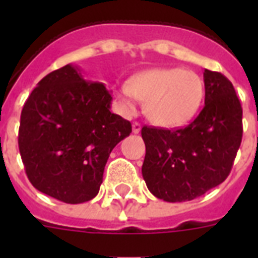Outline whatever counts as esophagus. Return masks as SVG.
Listing matches in <instances>:
<instances>
[{
    "label": "esophagus",
    "instance_id": "1",
    "mask_svg": "<svg viewBox=\"0 0 258 258\" xmlns=\"http://www.w3.org/2000/svg\"><path fill=\"white\" fill-rule=\"evenodd\" d=\"M142 130V125L139 124V123H137V121H134L133 123V133L134 134H139L141 133Z\"/></svg>",
    "mask_w": 258,
    "mask_h": 258
}]
</instances>
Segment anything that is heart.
<instances>
[{
  "label": "heart",
  "instance_id": "b5f03b06",
  "mask_svg": "<svg viewBox=\"0 0 258 258\" xmlns=\"http://www.w3.org/2000/svg\"><path fill=\"white\" fill-rule=\"evenodd\" d=\"M115 95L125 113L133 112L139 99L145 101L150 121L174 128L187 124L198 113L205 99V84L192 71L153 68L116 84Z\"/></svg>",
  "mask_w": 258,
  "mask_h": 258
}]
</instances>
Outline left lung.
I'll return each mask as SVG.
<instances>
[{
  "mask_svg": "<svg viewBox=\"0 0 258 258\" xmlns=\"http://www.w3.org/2000/svg\"><path fill=\"white\" fill-rule=\"evenodd\" d=\"M205 107L184 128L143 127L142 175L151 194L166 202L191 201L222 183L242 139V108L234 87L205 70Z\"/></svg>",
  "mask_w": 258,
  "mask_h": 258,
  "instance_id": "obj_1",
  "label": "left lung"
}]
</instances>
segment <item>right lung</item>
Returning a JSON list of instances; mask_svg holds the SVG:
<instances>
[{
	"instance_id": "1",
	"label": "right lung",
	"mask_w": 258,
	"mask_h": 258,
	"mask_svg": "<svg viewBox=\"0 0 258 258\" xmlns=\"http://www.w3.org/2000/svg\"><path fill=\"white\" fill-rule=\"evenodd\" d=\"M111 92L68 64L46 75L24 104L18 147L38 191L66 204L97 196L113 147L131 123L111 112Z\"/></svg>"
}]
</instances>
